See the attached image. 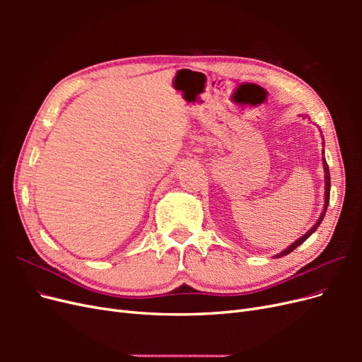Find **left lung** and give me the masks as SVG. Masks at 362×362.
<instances>
[{
	"label": "left lung",
	"mask_w": 362,
	"mask_h": 362,
	"mask_svg": "<svg viewBox=\"0 0 362 362\" xmlns=\"http://www.w3.org/2000/svg\"><path fill=\"white\" fill-rule=\"evenodd\" d=\"M323 169H325V206H323V213L320 214V217H319V221H317V223L310 229L308 233L306 234H303L299 240H296V242L291 245V246H288L286 250H282L279 255H276V258H279V257H284V255H288L291 250H294L296 247L298 246H300L306 238H308L317 228L320 226V223H322V221H323V217H325V213H326V210H327V205H329V193H331V175H329V168H327V164H326V161H325V158H323Z\"/></svg>",
	"instance_id": "left-lung-1"
}]
</instances>
